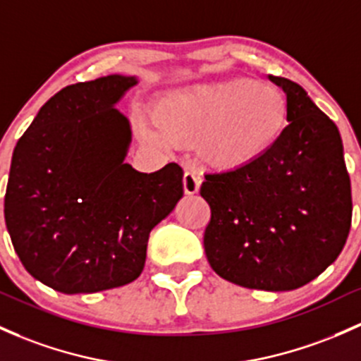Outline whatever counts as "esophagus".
I'll return each instance as SVG.
<instances>
[{"label": "esophagus", "mask_w": 361, "mask_h": 361, "mask_svg": "<svg viewBox=\"0 0 361 361\" xmlns=\"http://www.w3.org/2000/svg\"><path fill=\"white\" fill-rule=\"evenodd\" d=\"M200 184L201 179L192 172H185L184 177H182V185H184L185 195H196L200 191Z\"/></svg>", "instance_id": "1"}]
</instances>
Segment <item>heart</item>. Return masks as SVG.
<instances>
[{
    "label": "heart",
    "mask_w": 361,
    "mask_h": 361,
    "mask_svg": "<svg viewBox=\"0 0 361 361\" xmlns=\"http://www.w3.org/2000/svg\"><path fill=\"white\" fill-rule=\"evenodd\" d=\"M153 122L139 133L149 145L169 148L192 141L200 164L219 172H238L275 148L289 118L281 89L246 77L208 80L166 91L153 104Z\"/></svg>",
    "instance_id": "obj_1"
}]
</instances>
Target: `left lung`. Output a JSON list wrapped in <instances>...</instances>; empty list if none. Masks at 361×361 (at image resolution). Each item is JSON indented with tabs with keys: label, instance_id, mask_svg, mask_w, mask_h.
Returning a JSON list of instances; mask_svg holds the SVG:
<instances>
[{
	"label": "left lung",
	"instance_id": "obj_1",
	"mask_svg": "<svg viewBox=\"0 0 361 361\" xmlns=\"http://www.w3.org/2000/svg\"><path fill=\"white\" fill-rule=\"evenodd\" d=\"M289 118L275 148L238 172L207 173L212 208L204 253L212 269L247 289L293 290L336 262L351 227L343 141L300 84L269 75Z\"/></svg>",
	"mask_w": 361,
	"mask_h": 361
}]
</instances>
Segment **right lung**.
<instances>
[{
	"instance_id": "obj_1",
	"label": "right lung",
	"mask_w": 361,
	"mask_h": 361,
	"mask_svg": "<svg viewBox=\"0 0 361 361\" xmlns=\"http://www.w3.org/2000/svg\"><path fill=\"white\" fill-rule=\"evenodd\" d=\"M139 77L58 91L13 149L5 222L22 265L63 294L120 288L145 269L149 232L184 195L182 169L126 164L133 129L117 104Z\"/></svg>"
}]
</instances>
